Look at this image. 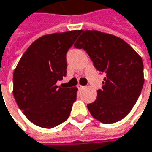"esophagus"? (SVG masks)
Instances as JSON below:
<instances>
[{
	"instance_id": "obj_1",
	"label": "esophagus",
	"mask_w": 152,
	"mask_h": 152,
	"mask_svg": "<svg viewBox=\"0 0 152 152\" xmlns=\"http://www.w3.org/2000/svg\"><path fill=\"white\" fill-rule=\"evenodd\" d=\"M77 88H78V90H83V89H84V87L83 86H82V85H80V84H78L77 85Z\"/></svg>"
}]
</instances>
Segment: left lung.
Instances as JSON below:
<instances>
[{"instance_id": "left-lung-1", "label": "left lung", "mask_w": 152, "mask_h": 152, "mask_svg": "<svg viewBox=\"0 0 152 152\" xmlns=\"http://www.w3.org/2000/svg\"><path fill=\"white\" fill-rule=\"evenodd\" d=\"M74 46L83 48L96 69L106 75L96 99L87 105L91 116L103 124L124 118L144 85L141 56L123 39L97 30H84Z\"/></svg>"}]
</instances>
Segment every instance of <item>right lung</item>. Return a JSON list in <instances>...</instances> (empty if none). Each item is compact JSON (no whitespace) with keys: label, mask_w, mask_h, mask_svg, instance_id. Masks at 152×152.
Returning <instances> with one entry per match:
<instances>
[{"label":"right lung","mask_w":152,"mask_h":152,"mask_svg":"<svg viewBox=\"0 0 152 152\" xmlns=\"http://www.w3.org/2000/svg\"><path fill=\"white\" fill-rule=\"evenodd\" d=\"M82 30L45 35L27 48L13 76V94L26 117L42 128L66 121L77 88L64 89L56 82L66 76V54Z\"/></svg>","instance_id":"obj_1"}]
</instances>
